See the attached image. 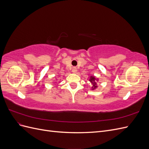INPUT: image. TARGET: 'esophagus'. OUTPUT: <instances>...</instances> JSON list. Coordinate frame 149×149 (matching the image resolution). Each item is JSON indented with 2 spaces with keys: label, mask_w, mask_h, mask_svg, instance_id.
<instances>
[{
  "label": "esophagus",
  "mask_w": 149,
  "mask_h": 149,
  "mask_svg": "<svg viewBox=\"0 0 149 149\" xmlns=\"http://www.w3.org/2000/svg\"><path fill=\"white\" fill-rule=\"evenodd\" d=\"M72 72L74 73H76V72H77V68H76V67H73V68H72Z\"/></svg>",
  "instance_id": "34e87169"
}]
</instances>
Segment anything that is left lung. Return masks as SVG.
Returning <instances> with one entry per match:
<instances>
[{"mask_svg":"<svg viewBox=\"0 0 149 149\" xmlns=\"http://www.w3.org/2000/svg\"><path fill=\"white\" fill-rule=\"evenodd\" d=\"M95 78L94 77H93V76H91V78H90V81H91L93 84V86H94V88L93 89H95L96 88H97V86H96L95 84H96V83L94 82V81H95Z\"/></svg>","mask_w":149,"mask_h":149,"instance_id":"8db88e82","label":"left lung"}]
</instances>
